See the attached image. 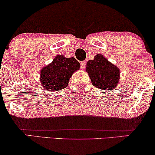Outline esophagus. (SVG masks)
I'll use <instances>...</instances> for the list:
<instances>
[{
  "instance_id": "1",
  "label": "esophagus",
  "mask_w": 155,
  "mask_h": 155,
  "mask_svg": "<svg viewBox=\"0 0 155 155\" xmlns=\"http://www.w3.org/2000/svg\"><path fill=\"white\" fill-rule=\"evenodd\" d=\"M80 66H81L82 70L85 69V68L86 66V62L85 61H82L81 63H80Z\"/></svg>"
}]
</instances>
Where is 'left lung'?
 I'll return each mask as SVG.
<instances>
[{"label": "left lung", "instance_id": "obj_1", "mask_svg": "<svg viewBox=\"0 0 155 155\" xmlns=\"http://www.w3.org/2000/svg\"><path fill=\"white\" fill-rule=\"evenodd\" d=\"M86 72L90 76L92 85L101 90L114 89L119 82V68L101 54H97L94 60L87 62Z\"/></svg>", "mask_w": 155, "mask_h": 155}]
</instances>
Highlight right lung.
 Here are the masks:
<instances>
[{
	"mask_svg": "<svg viewBox=\"0 0 155 155\" xmlns=\"http://www.w3.org/2000/svg\"><path fill=\"white\" fill-rule=\"evenodd\" d=\"M80 67V64L75 58L58 55L51 63L41 70L40 80L45 89L58 91L67 87L72 75Z\"/></svg>",
	"mask_w": 155,
	"mask_h": 155,
	"instance_id": "1",
	"label": "right lung"
}]
</instances>
